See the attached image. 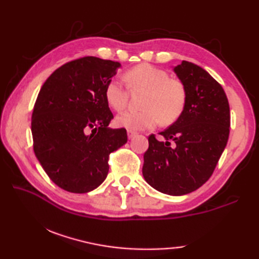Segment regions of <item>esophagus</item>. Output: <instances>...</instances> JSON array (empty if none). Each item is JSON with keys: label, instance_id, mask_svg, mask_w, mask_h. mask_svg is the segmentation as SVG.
Masks as SVG:
<instances>
[{"label": "esophagus", "instance_id": "obj_1", "mask_svg": "<svg viewBox=\"0 0 259 259\" xmlns=\"http://www.w3.org/2000/svg\"><path fill=\"white\" fill-rule=\"evenodd\" d=\"M136 135H137V133H135V131L128 130V138H129V139H133Z\"/></svg>", "mask_w": 259, "mask_h": 259}]
</instances>
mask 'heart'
Instances as JSON below:
<instances>
[{"label": "heart", "instance_id": "obj_1", "mask_svg": "<svg viewBox=\"0 0 259 259\" xmlns=\"http://www.w3.org/2000/svg\"><path fill=\"white\" fill-rule=\"evenodd\" d=\"M130 90L145 91L140 111H125L115 118V123L129 130H145L171 124L184 112L187 89L183 81L169 78L167 71L142 63L124 73ZM106 101L115 111H121L128 101V90L117 79L110 80L104 89Z\"/></svg>", "mask_w": 259, "mask_h": 259}]
</instances>
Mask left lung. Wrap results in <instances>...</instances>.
Listing matches in <instances>:
<instances>
[{
    "instance_id": "obj_1",
    "label": "left lung",
    "mask_w": 259,
    "mask_h": 259,
    "mask_svg": "<svg viewBox=\"0 0 259 259\" xmlns=\"http://www.w3.org/2000/svg\"><path fill=\"white\" fill-rule=\"evenodd\" d=\"M174 71L186 85V107L177 121L159 134L164 141L149 136L142 175L162 194L183 196L212 175L228 141L230 111L223 87L206 70L183 61Z\"/></svg>"
}]
</instances>
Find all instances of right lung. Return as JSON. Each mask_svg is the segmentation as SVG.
<instances>
[{
	"mask_svg": "<svg viewBox=\"0 0 259 259\" xmlns=\"http://www.w3.org/2000/svg\"><path fill=\"white\" fill-rule=\"evenodd\" d=\"M119 62L84 57L63 64L49 76L33 108V150L54 184L74 194L100 186L109 155L128 141L126 130L111 129L104 98Z\"/></svg>",
	"mask_w": 259,
	"mask_h": 259,
	"instance_id": "obj_1",
	"label": "right lung"
}]
</instances>
